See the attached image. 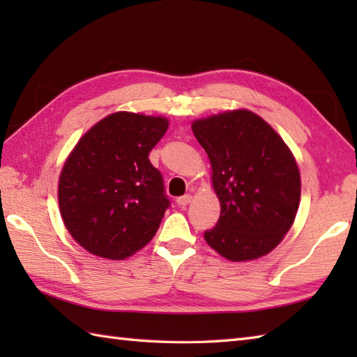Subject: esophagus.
<instances>
[{"instance_id": "esophagus-1", "label": "esophagus", "mask_w": 357, "mask_h": 357, "mask_svg": "<svg viewBox=\"0 0 357 357\" xmlns=\"http://www.w3.org/2000/svg\"><path fill=\"white\" fill-rule=\"evenodd\" d=\"M192 199H193L192 195H184V196H181V198H178L176 202H178L179 207H185L187 204L192 202Z\"/></svg>"}]
</instances>
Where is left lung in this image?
Returning <instances> with one entry per match:
<instances>
[{
    "mask_svg": "<svg viewBox=\"0 0 357 357\" xmlns=\"http://www.w3.org/2000/svg\"><path fill=\"white\" fill-rule=\"evenodd\" d=\"M221 204L207 244L231 262L268 255L291 229L301 201L298 162L280 135L247 109L195 119Z\"/></svg>",
    "mask_w": 357,
    "mask_h": 357,
    "instance_id": "1",
    "label": "left lung"
}]
</instances>
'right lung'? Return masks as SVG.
<instances>
[{"label": "right lung", "instance_id": "right-lung-1", "mask_svg": "<svg viewBox=\"0 0 357 357\" xmlns=\"http://www.w3.org/2000/svg\"><path fill=\"white\" fill-rule=\"evenodd\" d=\"M164 116L115 112L81 136L59 173V213L90 255L123 261L153 239L169 199L149 153Z\"/></svg>", "mask_w": 357, "mask_h": 357}]
</instances>
